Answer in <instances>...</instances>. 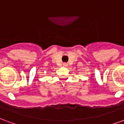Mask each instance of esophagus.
Returning <instances> with one entry per match:
<instances>
[{
  "label": "esophagus",
  "mask_w": 124,
  "mask_h": 124,
  "mask_svg": "<svg viewBox=\"0 0 124 124\" xmlns=\"http://www.w3.org/2000/svg\"><path fill=\"white\" fill-rule=\"evenodd\" d=\"M63 66H65V67H66V66H68V64L67 63H63Z\"/></svg>",
  "instance_id": "obj_1"
}]
</instances>
